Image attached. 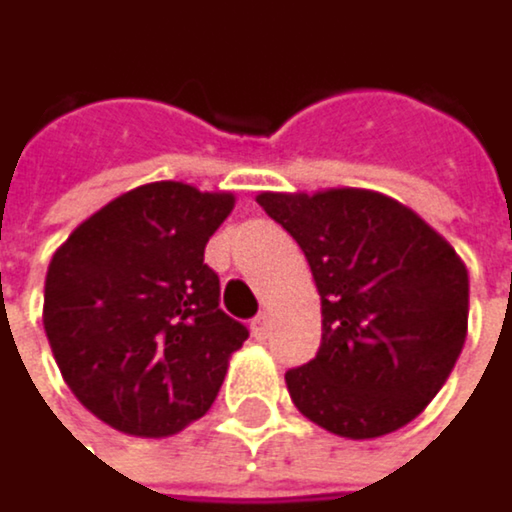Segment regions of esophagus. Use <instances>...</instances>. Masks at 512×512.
Masks as SVG:
<instances>
[{"label": "esophagus", "instance_id": "obj_1", "mask_svg": "<svg viewBox=\"0 0 512 512\" xmlns=\"http://www.w3.org/2000/svg\"><path fill=\"white\" fill-rule=\"evenodd\" d=\"M270 330H273V318H270L267 312H261L258 318L251 321V336H254V339H267Z\"/></svg>", "mask_w": 512, "mask_h": 512}]
</instances>
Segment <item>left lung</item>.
I'll use <instances>...</instances> for the list:
<instances>
[{"label": "left lung", "mask_w": 512, "mask_h": 512, "mask_svg": "<svg viewBox=\"0 0 512 512\" xmlns=\"http://www.w3.org/2000/svg\"><path fill=\"white\" fill-rule=\"evenodd\" d=\"M258 203L300 242L321 294L318 357L285 375L297 411L351 441L408 426L462 354L465 261L381 191H261Z\"/></svg>", "instance_id": "8db88e82"}]
</instances>
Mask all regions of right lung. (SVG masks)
I'll use <instances>...</instances> for the list:
<instances>
[{"mask_svg":"<svg viewBox=\"0 0 512 512\" xmlns=\"http://www.w3.org/2000/svg\"><path fill=\"white\" fill-rule=\"evenodd\" d=\"M230 191L146 182L80 221L44 279V333L77 402L134 438L200 420L248 330L218 309L203 248Z\"/></svg>","mask_w":512,"mask_h":512,"instance_id":"1","label":"right lung"}]
</instances>
